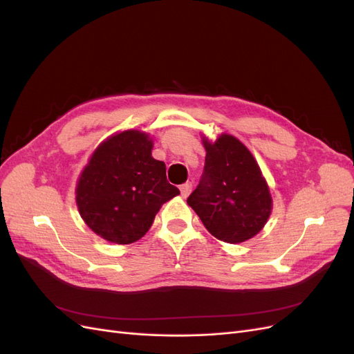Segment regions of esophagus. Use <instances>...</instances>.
<instances>
[{
	"instance_id": "esophagus-1",
	"label": "esophagus",
	"mask_w": 354,
	"mask_h": 354,
	"mask_svg": "<svg viewBox=\"0 0 354 354\" xmlns=\"http://www.w3.org/2000/svg\"><path fill=\"white\" fill-rule=\"evenodd\" d=\"M180 192H181V196H183V198H187V196H189V194L192 192V183H189V181H187V183L181 185V186H180Z\"/></svg>"
}]
</instances>
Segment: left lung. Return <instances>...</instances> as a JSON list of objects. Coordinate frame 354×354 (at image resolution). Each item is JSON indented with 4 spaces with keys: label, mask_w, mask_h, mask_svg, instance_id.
Returning a JSON list of instances; mask_svg holds the SVG:
<instances>
[{
    "label": "left lung",
    "mask_w": 354,
    "mask_h": 354,
    "mask_svg": "<svg viewBox=\"0 0 354 354\" xmlns=\"http://www.w3.org/2000/svg\"><path fill=\"white\" fill-rule=\"evenodd\" d=\"M205 167L187 198L203 226L217 239L241 243L254 238L272 214L267 181L252 153L236 137L223 133L216 142L202 137Z\"/></svg>",
    "instance_id": "1"
}]
</instances>
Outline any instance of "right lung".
<instances>
[{"label": "right lung", "instance_id": "obj_1", "mask_svg": "<svg viewBox=\"0 0 354 354\" xmlns=\"http://www.w3.org/2000/svg\"><path fill=\"white\" fill-rule=\"evenodd\" d=\"M147 133L125 130L102 142L78 178L75 199L85 224L118 245L143 238L162 203L180 195Z\"/></svg>", "mask_w": 354, "mask_h": 354}]
</instances>
